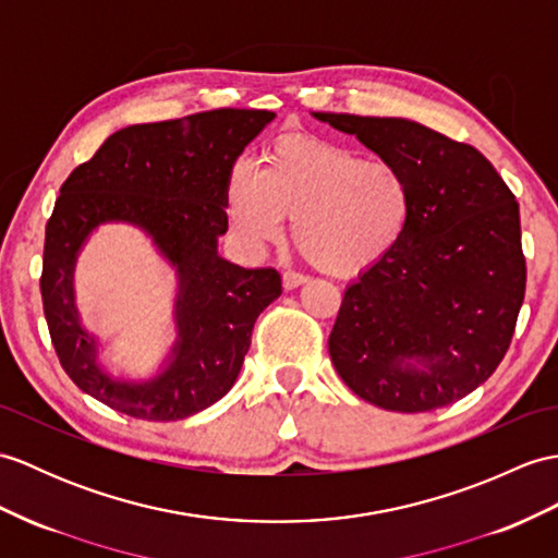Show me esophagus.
<instances>
[{
    "mask_svg": "<svg viewBox=\"0 0 558 558\" xmlns=\"http://www.w3.org/2000/svg\"><path fill=\"white\" fill-rule=\"evenodd\" d=\"M306 282V276H302V274H294V270H288V274L282 276V288L284 290H296V288H302V284Z\"/></svg>",
    "mask_w": 558,
    "mask_h": 558,
    "instance_id": "34e87169",
    "label": "esophagus"
}]
</instances>
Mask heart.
I'll use <instances>...</instances> for the list:
<instances>
[{
	"label": "heart",
	"mask_w": 558,
	"mask_h": 558,
	"mask_svg": "<svg viewBox=\"0 0 558 558\" xmlns=\"http://www.w3.org/2000/svg\"><path fill=\"white\" fill-rule=\"evenodd\" d=\"M226 209L252 250L276 244L292 218L296 250L323 274L349 278L395 252L411 226L413 192L392 161L294 135L264 154L258 173L230 175Z\"/></svg>",
	"instance_id": "b5f03b06"
}]
</instances>
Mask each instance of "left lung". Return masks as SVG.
Instances as JSON below:
<instances>
[{"label": "left lung", "instance_id": "left-lung-1", "mask_svg": "<svg viewBox=\"0 0 558 558\" xmlns=\"http://www.w3.org/2000/svg\"><path fill=\"white\" fill-rule=\"evenodd\" d=\"M407 173L413 218L347 284L328 352L349 390L418 413L471 395L507 354L525 296L521 214L481 151L409 119L323 113Z\"/></svg>", "mask_w": 558, "mask_h": 558}]
</instances>
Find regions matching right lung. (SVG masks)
<instances>
[{
    "mask_svg": "<svg viewBox=\"0 0 558 558\" xmlns=\"http://www.w3.org/2000/svg\"><path fill=\"white\" fill-rule=\"evenodd\" d=\"M274 111L216 109L116 131L61 185L47 220L43 304L69 378L101 404L142 421H180L228 395L250 352L258 314L282 284L274 268H242L218 254L226 190L244 147ZM107 222L142 229L177 270V342L149 379L113 376L74 306V264Z\"/></svg>",
    "mask_w": 558,
    "mask_h": 558,
    "instance_id": "add662e5",
    "label": "right lung"
}]
</instances>
